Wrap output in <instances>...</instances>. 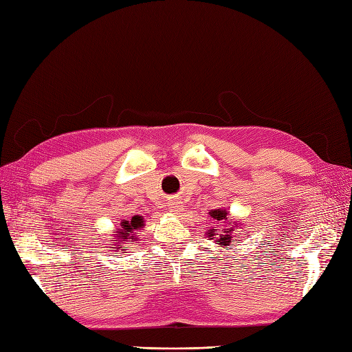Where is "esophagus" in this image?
<instances>
[{"label":"esophagus","mask_w":352,"mask_h":352,"mask_svg":"<svg viewBox=\"0 0 352 352\" xmlns=\"http://www.w3.org/2000/svg\"><path fill=\"white\" fill-rule=\"evenodd\" d=\"M168 210L173 212V214H182V211H184V206H182V202H180L179 199H173V201H170V204H168Z\"/></svg>","instance_id":"esophagus-1"}]
</instances>
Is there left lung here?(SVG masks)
I'll list each match as a JSON object with an SVG mask.
<instances>
[{
	"instance_id": "left-lung-1",
	"label": "left lung",
	"mask_w": 352,
	"mask_h": 352,
	"mask_svg": "<svg viewBox=\"0 0 352 352\" xmlns=\"http://www.w3.org/2000/svg\"><path fill=\"white\" fill-rule=\"evenodd\" d=\"M210 217L214 220V223H217V228L223 226L221 229H214L211 228L208 229V232H206V235L211 239L214 241L219 247L221 248H229L232 250L233 245H235V238H236V229H241L239 232H243V225L239 221H229V211L226 208H216V210H211L210 212ZM232 220V219H230ZM218 236L216 237L215 235Z\"/></svg>"
}]
</instances>
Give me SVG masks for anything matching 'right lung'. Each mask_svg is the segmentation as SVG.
<instances>
[{"instance_id": "obj_1", "label": "right lung", "mask_w": 352, "mask_h": 352, "mask_svg": "<svg viewBox=\"0 0 352 352\" xmlns=\"http://www.w3.org/2000/svg\"><path fill=\"white\" fill-rule=\"evenodd\" d=\"M145 219L144 216L136 214L129 220H122L120 225L117 226V229L113 232V238H111V251L113 252H119L124 254L127 248L133 247V245H138V236L136 232L141 230L145 225Z\"/></svg>"}]
</instances>
